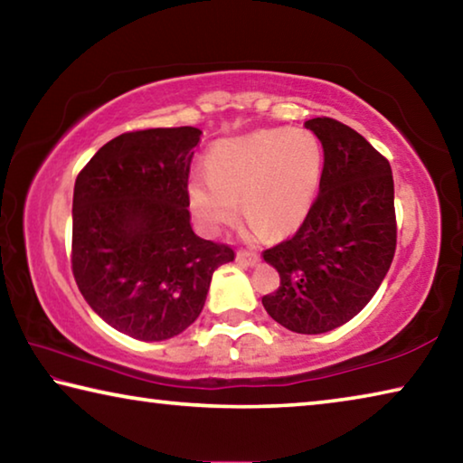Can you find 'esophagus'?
I'll use <instances>...</instances> for the list:
<instances>
[{"label":"esophagus","instance_id":"esophagus-1","mask_svg":"<svg viewBox=\"0 0 463 463\" xmlns=\"http://www.w3.org/2000/svg\"><path fill=\"white\" fill-rule=\"evenodd\" d=\"M237 261L242 265H255L260 261V257H257V253H253V250H239Z\"/></svg>","mask_w":463,"mask_h":463}]
</instances>
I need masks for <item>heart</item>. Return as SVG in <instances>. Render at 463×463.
Listing matches in <instances>:
<instances>
[{
  "label": "heart",
  "instance_id": "1",
  "mask_svg": "<svg viewBox=\"0 0 463 463\" xmlns=\"http://www.w3.org/2000/svg\"><path fill=\"white\" fill-rule=\"evenodd\" d=\"M323 146L307 130L269 128L218 143L208 175H194L190 202L208 231H221L241 213L253 229L294 232L308 216L323 179Z\"/></svg>",
  "mask_w": 463,
  "mask_h": 463
}]
</instances>
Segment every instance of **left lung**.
<instances>
[{"label":"left lung","mask_w":463,"mask_h":463,"mask_svg":"<svg viewBox=\"0 0 463 463\" xmlns=\"http://www.w3.org/2000/svg\"><path fill=\"white\" fill-rule=\"evenodd\" d=\"M323 143L318 195L292 237L263 250L279 288L268 315L302 335L333 331L362 312L396 250L394 179L386 156L335 118L304 122Z\"/></svg>","instance_id":"8db88e82"}]
</instances>
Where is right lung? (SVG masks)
Wrapping results in <instances>:
<instances>
[{"instance_id":"add662e5","label":"right lung","mask_w":463,"mask_h":463,"mask_svg":"<svg viewBox=\"0 0 463 463\" xmlns=\"http://www.w3.org/2000/svg\"><path fill=\"white\" fill-rule=\"evenodd\" d=\"M194 127L132 130L106 143L75 179L71 269L98 317L138 341H165L200 317L224 242L190 224Z\"/></svg>"}]
</instances>
